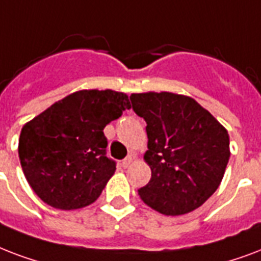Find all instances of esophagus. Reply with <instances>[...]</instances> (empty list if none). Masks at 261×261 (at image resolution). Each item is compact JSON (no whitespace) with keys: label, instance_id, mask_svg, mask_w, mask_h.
<instances>
[{"label":"esophagus","instance_id":"obj_1","mask_svg":"<svg viewBox=\"0 0 261 261\" xmlns=\"http://www.w3.org/2000/svg\"><path fill=\"white\" fill-rule=\"evenodd\" d=\"M132 161H133L132 155H128V156H126V158H125L124 161L121 162V166L124 167V169H126V167H128L129 165H130V163H132Z\"/></svg>","mask_w":261,"mask_h":261}]
</instances>
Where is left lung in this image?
I'll return each mask as SVG.
<instances>
[{"label": "left lung", "mask_w": 261, "mask_h": 261, "mask_svg": "<svg viewBox=\"0 0 261 261\" xmlns=\"http://www.w3.org/2000/svg\"><path fill=\"white\" fill-rule=\"evenodd\" d=\"M147 122L144 161L151 179L139 189L148 207L184 215L207 201L221 184L230 158L229 133L195 99L173 92L130 95Z\"/></svg>", "instance_id": "8db88e82"}]
</instances>
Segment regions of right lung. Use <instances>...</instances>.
Here are the masks:
<instances>
[{
	"label": "right lung",
	"instance_id": "add662e5",
	"mask_svg": "<svg viewBox=\"0 0 261 261\" xmlns=\"http://www.w3.org/2000/svg\"><path fill=\"white\" fill-rule=\"evenodd\" d=\"M130 109L128 95L82 90L24 125L19 158L30 187L44 203L77 210L98 199L116 171L103 129Z\"/></svg>",
	"mask_w": 261,
	"mask_h": 261
}]
</instances>
